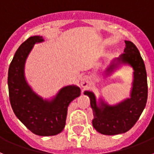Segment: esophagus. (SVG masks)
<instances>
[{
    "mask_svg": "<svg viewBox=\"0 0 154 154\" xmlns=\"http://www.w3.org/2000/svg\"><path fill=\"white\" fill-rule=\"evenodd\" d=\"M89 80L87 77H81V85L82 88H86L88 85Z\"/></svg>",
    "mask_w": 154,
    "mask_h": 154,
    "instance_id": "esophagus-1",
    "label": "esophagus"
}]
</instances>
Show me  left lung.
<instances>
[{
    "mask_svg": "<svg viewBox=\"0 0 154 154\" xmlns=\"http://www.w3.org/2000/svg\"><path fill=\"white\" fill-rule=\"evenodd\" d=\"M125 42V53L111 61L104 74L108 77L122 66H131L133 79L129 98L109 105L102 96L97 99L92 91L84 92L90 99L94 115L93 127L103 135H118L130 130L139 120L146 104L148 88L145 64L136 46L131 41Z\"/></svg>",
    "mask_w": 154,
    "mask_h": 154,
    "instance_id": "1",
    "label": "left lung"
}]
</instances>
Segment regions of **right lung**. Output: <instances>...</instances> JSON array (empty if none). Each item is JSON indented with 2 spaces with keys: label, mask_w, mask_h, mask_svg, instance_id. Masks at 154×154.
Masks as SVG:
<instances>
[{
  "label": "right lung",
  "mask_w": 154,
  "mask_h": 154,
  "mask_svg": "<svg viewBox=\"0 0 154 154\" xmlns=\"http://www.w3.org/2000/svg\"><path fill=\"white\" fill-rule=\"evenodd\" d=\"M44 41L43 37L33 36L19 46L9 66L8 85L11 108L19 121L35 135L51 136L65 128L68 106L81 95V89L67 85L51 99L33 91L26 79V61L34 45Z\"/></svg>",
  "instance_id": "1"
}]
</instances>
